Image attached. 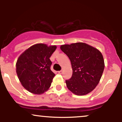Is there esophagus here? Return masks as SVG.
<instances>
[{"mask_svg": "<svg viewBox=\"0 0 122 122\" xmlns=\"http://www.w3.org/2000/svg\"><path fill=\"white\" fill-rule=\"evenodd\" d=\"M58 73H60V74H62V71H58Z\"/></svg>", "mask_w": 122, "mask_h": 122, "instance_id": "34e87169", "label": "esophagus"}]
</instances>
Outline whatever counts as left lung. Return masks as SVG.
Returning a JSON list of instances; mask_svg holds the SVG:
<instances>
[{
	"label": "left lung",
	"instance_id": "left-lung-1",
	"mask_svg": "<svg viewBox=\"0 0 122 122\" xmlns=\"http://www.w3.org/2000/svg\"><path fill=\"white\" fill-rule=\"evenodd\" d=\"M61 49L72 64L71 78L65 81L67 88L76 95H85L96 88L104 69L102 54L97 49L82 42L64 45Z\"/></svg>",
	"mask_w": 122,
	"mask_h": 122
}]
</instances>
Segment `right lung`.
<instances>
[{
  "mask_svg": "<svg viewBox=\"0 0 122 122\" xmlns=\"http://www.w3.org/2000/svg\"><path fill=\"white\" fill-rule=\"evenodd\" d=\"M56 48V46L38 43L19 57L16 72L22 86L29 92L41 94L50 88L55 74L50 69L52 63L49 58Z\"/></svg>",
  "mask_w": 122,
  "mask_h": 122,
  "instance_id": "right-lung-1",
  "label": "right lung"
}]
</instances>
